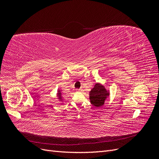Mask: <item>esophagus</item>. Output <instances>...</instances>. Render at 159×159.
<instances>
[{"label":"esophagus","mask_w":159,"mask_h":159,"mask_svg":"<svg viewBox=\"0 0 159 159\" xmlns=\"http://www.w3.org/2000/svg\"><path fill=\"white\" fill-rule=\"evenodd\" d=\"M76 91H81V89H76Z\"/></svg>","instance_id":"1"}]
</instances>
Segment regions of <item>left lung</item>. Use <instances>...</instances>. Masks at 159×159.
I'll return each instance as SVG.
<instances>
[{"label":"left lung","instance_id":"left-lung-1","mask_svg":"<svg viewBox=\"0 0 159 159\" xmlns=\"http://www.w3.org/2000/svg\"><path fill=\"white\" fill-rule=\"evenodd\" d=\"M109 93L103 85L96 84L89 93L91 103L95 107H101L104 104Z\"/></svg>","mask_w":159,"mask_h":159}]
</instances>
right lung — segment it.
Wrapping results in <instances>:
<instances>
[{"mask_svg": "<svg viewBox=\"0 0 159 159\" xmlns=\"http://www.w3.org/2000/svg\"><path fill=\"white\" fill-rule=\"evenodd\" d=\"M58 92H59V93H58V95H60V91H58ZM60 96V95H59Z\"/></svg>", "mask_w": 159, "mask_h": 159, "instance_id": "right-lung-1", "label": "right lung"}]
</instances>
